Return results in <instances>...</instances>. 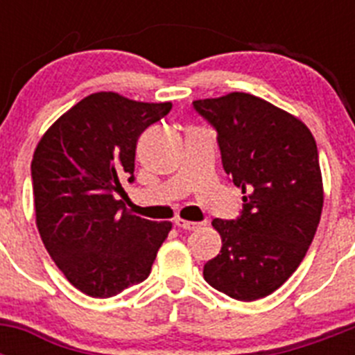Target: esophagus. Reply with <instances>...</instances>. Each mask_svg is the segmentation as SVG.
Returning <instances> with one entry per match:
<instances>
[{"mask_svg": "<svg viewBox=\"0 0 355 355\" xmlns=\"http://www.w3.org/2000/svg\"><path fill=\"white\" fill-rule=\"evenodd\" d=\"M174 224L180 229H184V231H196V229H199L202 225V222H190L184 220V218H175Z\"/></svg>", "mask_w": 355, "mask_h": 355, "instance_id": "obj_1", "label": "esophagus"}]
</instances>
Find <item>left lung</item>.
<instances>
[{
    "mask_svg": "<svg viewBox=\"0 0 355 355\" xmlns=\"http://www.w3.org/2000/svg\"><path fill=\"white\" fill-rule=\"evenodd\" d=\"M216 131L222 167L241 188L236 218H215L222 250L205 265L209 286L258 300L297 270L318 227L324 188L318 149L299 119L243 92L193 101Z\"/></svg>",
    "mask_w": 355,
    "mask_h": 355,
    "instance_id": "1",
    "label": "left lung"
}]
</instances>
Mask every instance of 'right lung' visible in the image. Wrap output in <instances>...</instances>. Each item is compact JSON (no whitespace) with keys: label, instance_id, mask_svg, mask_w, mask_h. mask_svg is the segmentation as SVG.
<instances>
[{"label":"right lung","instance_id":"obj_1","mask_svg":"<svg viewBox=\"0 0 355 355\" xmlns=\"http://www.w3.org/2000/svg\"><path fill=\"white\" fill-rule=\"evenodd\" d=\"M171 103H137L115 92L81 99L46 131L31 159L40 238L72 286L108 299L142 283L171 222L124 209V181H135L140 133Z\"/></svg>","mask_w":355,"mask_h":355}]
</instances>
